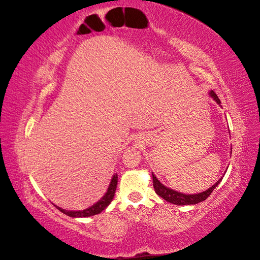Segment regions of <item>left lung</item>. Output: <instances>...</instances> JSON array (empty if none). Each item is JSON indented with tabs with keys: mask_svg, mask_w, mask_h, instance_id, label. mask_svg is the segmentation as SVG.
<instances>
[{
	"mask_svg": "<svg viewBox=\"0 0 260 260\" xmlns=\"http://www.w3.org/2000/svg\"><path fill=\"white\" fill-rule=\"evenodd\" d=\"M209 94L218 105L221 104V101H219V99L215 94L214 91H210ZM223 177L219 179L217 182H215L214 185H212L210 189L201 192V193H197V194H185V193H181V192H178V191L172 190L168 187H166V185H164L160 181L158 180L154 174H152V184H154V189L156 191V193L159 197L165 199L167 202H170V203L176 204V205H189V204H198L200 202L204 201L205 199H208V197L212 193L213 190H214L218 185V183L222 181Z\"/></svg>",
	"mask_w": 260,
	"mask_h": 260,
	"instance_id": "left-lung-1",
	"label": "left lung"
}]
</instances>
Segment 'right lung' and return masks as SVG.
I'll return each mask as SVG.
<instances>
[{"instance_id": "obj_1", "label": "right lung", "mask_w": 260, "mask_h": 260, "mask_svg": "<svg viewBox=\"0 0 260 260\" xmlns=\"http://www.w3.org/2000/svg\"><path fill=\"white\" fill-rule=\"evenodd\" d=\"M116 185H117V174L113 175L108 191L105 192V194L96 203L91 205L88 209L79 210V211H70V210H64V209L59 208V206H57L56 204L54 205L59 211L62 212L63 214L71 217H89L95 214H100V213H101L104 209L108 208V205L112 202V200L114 198L115 191H116Z\"/></svg>"}]
</instances>
